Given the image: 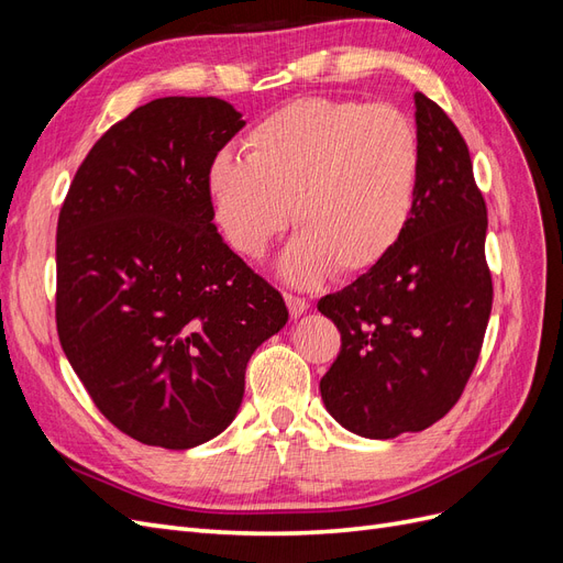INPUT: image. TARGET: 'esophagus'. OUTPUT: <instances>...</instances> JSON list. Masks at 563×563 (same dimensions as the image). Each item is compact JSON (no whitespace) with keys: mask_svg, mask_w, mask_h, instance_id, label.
Segmentation results:
<instances>
[{"mask_svg":"<svg viewBox=\"0 0 563 563\" xmlns=\"http://www.w3.org/2000/svg\"><path fill=\"white\" fill-rule=\"evenodd\" d=\"M284 300H286L288 312H291L294 319H298L300 314L308 312V300H305V298H298V296H291V294H284Z\"/></svg>","mask_w":563,"mask_h":563,"instance_id":"obj_1","label":"esophagus"}]
</instances>
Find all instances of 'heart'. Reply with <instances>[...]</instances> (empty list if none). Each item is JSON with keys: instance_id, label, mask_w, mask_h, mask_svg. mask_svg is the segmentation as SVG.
<instances>
[{"instance_id": "heart-1", "label": "heart", "mask_w": 563, "mask_h": 563, "mask_svg": "<svg viewBox=\"0 0 563 563\" xmlns=\"http://www.w3.org/2000/svg\"><path fill=\"white\" fill-rule=\"evenodd\" d=\"M418 174V133L397 108L298 98L251 129L246 157L220 152L207 185L220 232L244 258H261L294 213L300 232L279 272L305 286L380 265L413 216Z\"/></svg>"}]
</instances>
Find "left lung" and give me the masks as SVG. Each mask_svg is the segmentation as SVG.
<instances>
[{"label":"left lung","instance_id":"obj_1","mask_svg":"<svg viewBox=\"0 0 563 563\" xmlns=\"http://www.w3.org/2000/svg\"><path fill=\"white\" fill-rule=\"evenodd\" d=\"M413 98L420 174L401 242L317 305L343 340L319 383L323 406L366 439L420 432L451 411L479 360L493 302L486 201L470 150L434 100Z\"/></svg>","mask_w":563,"mask_h":563}]
</instances>
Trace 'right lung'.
Instances as JSON below:
<instances>
[{
  "label": "right lung",
  "instance_id": "right-lung-1",
  "mask_svg": "<svg viewBox=\"0 0 563 563\" xmlns=\"http://www.w3.org/2000/svg\"><path fill=\"white\" fill-rule=\"evenodd\" d=\"M246 122L220 98H157L100 139L56 232V323L98 411L147 446L195 449L279 333V291L213 225L209 166Z\"/></svg>",
  "mask_w": 563,
  "mask_h": 563
}]
</instances>
